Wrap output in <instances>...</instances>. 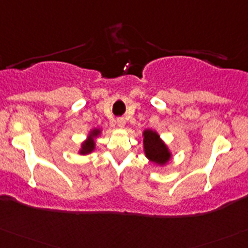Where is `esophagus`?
Segmentation results:
<instances>
[{
  "mask_svg": "<svg viewBox=\"0 0 248 248\" xmlns=\"http://www.w3.org/2000/svg\"><path fill=\"white\" fill-rule=\"evenodd\" d=\"M117 123H118V125H119L120 128H123V126L125 125V119H124V118H118Z\"/></svg>",
  "mask_w": 248,
  "mask_h": 248,
  "instance_id": "34e87169",
  "label": "esophagus"
}]
</instances>
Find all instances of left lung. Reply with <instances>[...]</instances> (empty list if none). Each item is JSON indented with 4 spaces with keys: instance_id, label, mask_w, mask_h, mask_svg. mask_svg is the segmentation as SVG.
<instances>
[{
    "instance_id": "8db88e82",
    "label": "left lung",
    "mask_w": 248,
    "mask_h": 248,
    "mask_svg": "<svg viewBox=\"0 0 248 248\" xmlns=\"http://www.w3.org/2000/svg\"><path fill=\"white\" fill-rule=\"evenodd\" d=\"M143 146L146 155L150 161L157 164H164L170 157V153L167 150L166 145L161 141L157 133L152 130H146L143 133Z\"/></svg>"
}]
</instances>
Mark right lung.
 <instances>
[{
  "instance_id": "obj_1",
  "label": "right lung",
  "mask_w": 248,
  "mask_h": 248,
  "mask_svg": "<svg viewBox=\"0 0 248 248\" xmlns=\"http://www.w3.org/2000/svg\"><path fill=\"white\" fill-rule=\"evenodd\" d=\"M97 133H98L97 130L93 131V136L97 135ZM93 136L90 135V140H87L86 142H85L84 145L81 146V151H80V153H81V155H86V153H90L91 151L95 148V143H93Z\"/></svg>"
}]
</instances>
